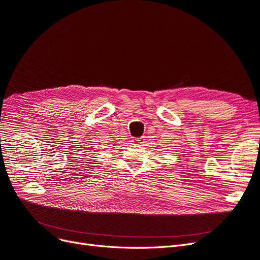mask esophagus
I'll return each instance as SVG.
<instances>
[{
    "label": "esophagus",
    "instance_id": "esophagus-1",
    "mask_svg": "<svg viewBox=\"0 0 260 260\" xmlns=\"http://www.w3.org/2000/svg\"><path fill=\"white\" fill-rule=\"evenodd\" d=\"M143 142H144V138L133 139V144H136V145H142Z\"/></svg>",
    "mask_w": 260,
    "mask_h": 260
}]
</instances>
